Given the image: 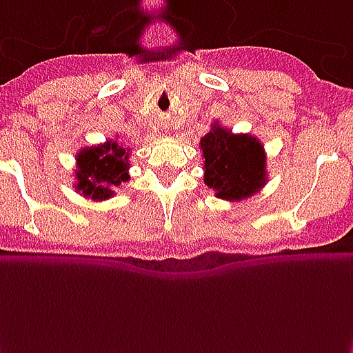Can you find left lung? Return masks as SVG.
Here are the masks:
<instances>
[{"mask_svg": "<svg viewBox=\"0 0 353 353\" xmlns=\"http://www.w3.org/2000/svg\"><path fill=\"white\" fill-rule=\"evenodd\" d=\"M203 153V182L218 198L240 202L256 194L267 182L265 150L252 135H234L214 124L200 141Z\"/></svg>", "mask_w": 353, "mask_h": 353, "instance_id": "left-lung-1", "label": "left lung"}]
</instances>
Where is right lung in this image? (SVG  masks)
I'll list each match as a JSON object with an SVG mask.
<instances>
[{"label":"right lung","instance_id":"right-lung-1","mask_svg":"<svg viewBox=\"0 0 353 353\" xmlns=\"http://www.w3.org/2000/svg\"><path fill=\"white\" fill-rule=\"evenodd\" d=\"M130 150L117 141H106L101 145L84 148L77 153V171H75V189L92 200L112 198L113 188L130 180Z\"/></svg>","mask_w":353,"mask_h":353}]
</instances>
